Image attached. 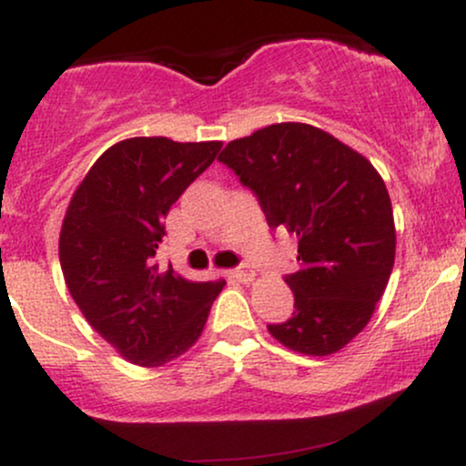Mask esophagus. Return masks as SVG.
Returning a JSON list of instances; mask_svg holds the SVG:
<instances>
[{
    "label": "esophagus",
    "mask_w": 466,
    "mask_h": 466,
    "mask_svg": "<svg viewBox=\"0 0 466 466\" xmlns=\"http://www.w3.org/2000/svg\"><path fill=\"white\" fill-rule=\"evenodd\" d=\"M229 276H232L234 280L243 282V285H249V282H254L256 271H254V269H249L248 265H243V267H238V269H232V271H229Z\"/></svg>",
    "instance_id": "esophagus-1"
}]
</instances>
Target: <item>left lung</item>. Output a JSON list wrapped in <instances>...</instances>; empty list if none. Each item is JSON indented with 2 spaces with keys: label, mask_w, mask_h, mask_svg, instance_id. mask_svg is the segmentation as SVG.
<instances>
[{
  "label": "left lung",
  "mask_w": 466,
  "mask_h": 466,
  "mask_svg": "<svg viewBox=\"0 0 466 466\" xmlns=\"http://www.w3.org/2000/svg\"><path fill=\"white\" fill-rule=\"evenodd\" d=\"M258 197L269 228L298 238L285 282L296 311L269 333L287 349L326 357L366 329L394 267L392 203L377 168L313 125L280 122L218 155Z\"/></svg>",
  "instance_id": "left-lung-1"
}]
</instances>
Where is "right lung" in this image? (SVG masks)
Returning a JSON list of instances; mask_svg holds the SVG:
<instances>
[{"mask_svg": "<svg viewBox=\"0 0 466 466\" xmlns=\"http://www.w3.org/2000/svg\"><path fill=\"white\" fill-rule=\"evenodd\" d=\"M221 147L122 140L96 159L67 206L58 237L66 285L96 333L137 366L159 368L184 355L226 285L186 280L153 260L170 206Z\"/></svg>", "mask_w": 466, "mask_h": 466, "instance_id": "obj_1", "label": "right lung"}]
</instances>
